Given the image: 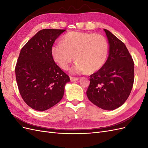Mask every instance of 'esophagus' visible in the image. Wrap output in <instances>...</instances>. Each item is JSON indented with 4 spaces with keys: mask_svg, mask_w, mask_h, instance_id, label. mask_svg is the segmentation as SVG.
Here are the masks:
<instances>
[{
    "mask_svg": "<svg viewBox=\"0 0 148 148\" xmlns=\"http://www.w3.org/2000/svg\"><path fill=\"white\" fill-rule=\"evenodd\" d=\"M70 81L71 82H75V81H77V80L79 79V78H75V77H70Z\"/></svg>",
    "mask_w": 148,
    "mask_h": 148,
    "instance_id": "34e87169",
    "label": "esophagus"
}]
</instances>
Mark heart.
Instances as JSON below:
<instances>
[{
	"instance_id": "1",
	"label": "heart",
	"mask_w": 148,
	"mask_h": 148,
	"mask_svg": "<svg viewBox=\"0 0 148 148\" xmlns=\"http://www.w3.org/2000/svg\"><path fill=\"white\" fill-rule=\"evenodd\" d=\"M53 60L64 70L69 69L74 59L77 61L71 69L73 74L94 73L104 64L108 53V44L104 36L97 33L71 31L53 45L51 50Z\"/></svg>"
}]
</instances>
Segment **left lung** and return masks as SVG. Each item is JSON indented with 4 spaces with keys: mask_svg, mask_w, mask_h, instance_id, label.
Segmentation results:
<instances>
[{
    "mask_svg": "<svg viewBox=\"0 0 148 148\" xmlns=\"http://www.w3.org/2000/svg\"><path fill=\"white\" fill-rule=\"evenodd\" d=\"M108 39L106 63L90 76L86 95L92 104L104 110L119 108L127 101L134 82V62L125 44L104 29Z\"/></svg>",
    "mask_w": 148,
    "mask_h": 148,
    "instance_id": "left-lung-1",
    "label": "left lung"
}]
</instances>
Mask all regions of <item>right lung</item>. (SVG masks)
<instances>
[{"instance_id":"add662e5","label":"right lung","mask_w":148,"mask_h":148,"mask_svg":"<svg viewBox=\"0 0 148 148\" xmlns=\"http://www.w3.org/2000/svg\"><path fill=\"white\" fill-rule=\"evenodd\" d=\"M65 29L40 30L21 49L15 67L16 80L23 101L31 108L44 111L64 96L69 77L53 60L51 50Z\"/></svg>"}]
</instances>
